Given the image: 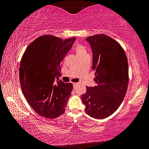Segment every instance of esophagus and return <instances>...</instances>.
<instances>
[{
  "label": "esophagus",
  "mask_w": 149,
  "mask_h": 149,
  "mask_svg": "<svg viewBox=\"0 0 149 149\" xmlns=\"http://www.w3.org/2000/svg\"><path fill=\"white\" fill-rule=\"evenodd\" d=\"M72 85H73V87H74V88H75V86H76V85H77V83H74V82H73L72 83Z\"/></svg>",
  "instance_id": "1"
}]
</instances>
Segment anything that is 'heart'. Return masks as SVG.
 <instances>
[{
    "instance_id": "obj_1",
    "label": "heart",
    "mask_w": 149,
    "mask_h": 149,
    "mask_svg": "<svg viewBox=\"0 0 149 149\" xmlns=\"http://www.w3.org/2000/svg\"><path fill=\"white\" fill-rule=\"evenodd\" d=\"M74 50L76 53L77 57L79 58V59L82 58L89 56L87 53V50L84 45L80 44V43H77L75 45L74 47Z\"/></svg>"
}]
</instances>
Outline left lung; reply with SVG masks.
Segmentation results:
<instances>
[{
  "label": "left lung",
  "instance_id": "8db88e82",
  "mask_svg": "<svg viewBox=\"0 0 149 149\" xmlns=\"http://www.w3.org/2000/svg\"><path fill=\"white\" fill-rule=\"evenodd\" d=\"M92 48L95 87H86L81 95L85 112L96 119L112 114L122 102L129 82L128 62L120 43L105 34L86 39Z\"/></svg>",
  "mask_w": 149,
  "mask_h": 149
}]
</instances>
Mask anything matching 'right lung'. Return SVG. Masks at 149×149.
<instances>
[{"label":"right lung","mask_w":149,"mask_h":149,"mask_svg":"<svg viewBox=\"0 0 149 149\" xmlns=\"http://www.w3.org/2000/svg\"><path fill=\"white\" fill-rule=\"evenodd\" d=\"M75 40L42 35L28 45L22 57L19 75L22 92L41 116L53 119L65 112L73 85L55 79L61 75L60 63Z\"/></svg>","instance_id":"add662e5"}]
</instances>
